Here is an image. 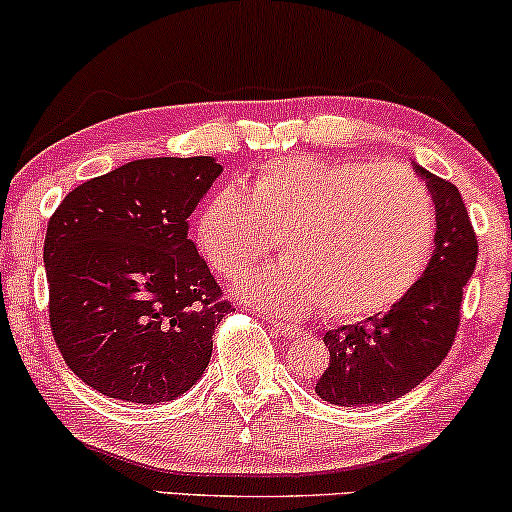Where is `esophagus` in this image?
Listing matches in <instances>:
<instances>
[{"label":"esophagus","mask_w":512,"mask_h":512,"mask_svg":"<svg viewBox=\"0 0 512 512\" xmlns=\"http://www.w3.org/2000/svg\"><path fill=\"white\" fill-rule=\"evenodd\" d=\"M272 324V329L276 331V334H281V336H291V338H295V336H300L303 334V329H300L298 324H283V322H269Z\"/></svg>","instance_id":"obj_1"}]
</instances>
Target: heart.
<instances>
[{
	"instance_id": "obj_1",
	"label": "heart",
	"mask_w": 512,
	"mask_h": 512,
	"mask_svg": "<svg viewBox=\"0 0 512 512\" xmlns=\"http://www.w3.org/2000/svg\"><path fill=\"white\" fill-rule=\"evenodd\" d=\"M436 212L424 181L393 164L291 157L250 188L209 197L195 240L209 267L236 276L279 240L286 260L243 276L240 298L276 315L322 305L329 319L389 310L415 286L434 248Z\"/></svg>"
}]
</instances>
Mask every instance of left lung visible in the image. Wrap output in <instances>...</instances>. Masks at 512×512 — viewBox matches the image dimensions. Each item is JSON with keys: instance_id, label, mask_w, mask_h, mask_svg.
<instances>
[{"instance_id": "left-lung-1", "label": "left lung", "mask_w": 512, "mask_h": 512, "mask_svg": "<svg viewBox=\"0 0 512 512\" xmlns=\"http://www.w3.org/2000/svg\"><path fill=\"white\" fill-rule=\"evenodd\" d=\"M415 171L436 209L432 260L389 312L326 331L331 357L315 391L331 405L362 408L405 396L441 365L455 341L477 236L460 190L422 166Z\"/></svg>"}]
</instances>
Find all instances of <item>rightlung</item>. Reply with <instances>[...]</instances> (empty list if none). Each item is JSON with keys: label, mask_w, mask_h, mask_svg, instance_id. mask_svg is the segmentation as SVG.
I'll use <instances>...</instances> for the list:
<instances>
[{"label": "right lung", "mask_w": 512, "mask_h": 512, "mask_svg": "<svg viewBox=\"0 0 512 512\" xmlns=\"http://www.w3.org/2000/svg\"><path fill=\"white\" fill-rule=\"evenodd\" d=\"M214 157L135 159L71 190L47 224L49 324L102 396L169 403L205 374L233 307L188 238Z\"/></svg>", "instance_id": "right-lung-1"}]
</instances>
